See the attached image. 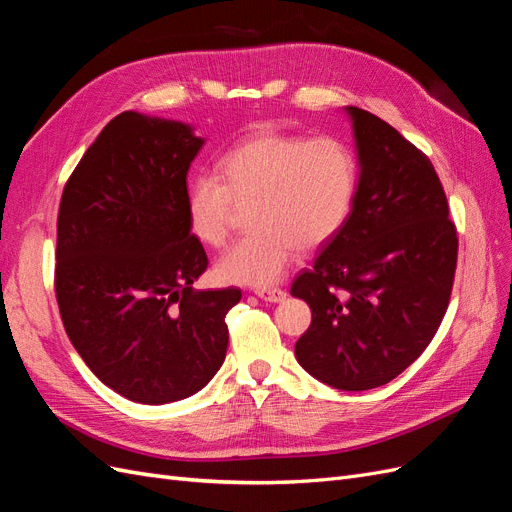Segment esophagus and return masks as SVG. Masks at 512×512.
<instances>
[{"label":"esophagus","mask_w":512,"mask_h":512,"mask_svg":"<svg viewBox=\"0 0 512 512\" xmlns=\"http://www.w3.org/2000/svg\"><path fill=\"white\" fill-rule=\"evenodd\" d=\"M256 294L262 301H269V303H280L286 299V290L282 288H256Z\"/></svg>","instance_id":"34e87169"}]
</instances>
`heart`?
<instances>
[{"instance_id":"heart-1","label":"heart","mask_w":512,"mask_h":512,"mask_svg":"<svg viewBox=\"0 0 512 512\" xmlns=\"http://www.w3.org/2000/svg\"><path fill=\"white\" fill-rule=\"evenodd\" d=\"M218 173L185 185V218L200 243L222 247L237 205L254 203V230L215 262V275L237 286H271L299 247L316 250L335 237L356 192V160L333 136L260 132L226 151Z\"/></svg>"}]
</instances>
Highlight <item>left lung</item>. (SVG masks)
I'll list each match as a JSON object with an SVG mask.
<instances>
[{"mask_svg": "<svg viewBox=\"0 0 512 512\" xmlns=\"http://www.w3.org/2000/svg\"><path fill=\"white\" fill-rule=\"evenodd\" d=\"M361 177L352 209L290 294L312 309L294 344L305 371L339 391L376 389L436 335L457 269V228L431 160L393 126L348 106Z\"/></svg>", "mask_w": 512, "mask_h": 512, "instance_id": "8db88e82", "label": "left lung"}]
</instances>
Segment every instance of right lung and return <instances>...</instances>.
Wrapping results in <instances>:
<instances>
[{"instance_id":"obj_1","label":"right lung","mask_w":512,"mask_h":512,"mask_svg":"<svg viewBox=\"0 0 512 512\" xmlns=\"http://www.w3.org/2000/svg\"><path fill=\"white\" fill-rule=\"evenodd\" d=\"M203 138L181 121L126 111L72 170L57 215L55 297L72 346L138 404L194 395L228 348L239 288L194 290L209 258L185 218Z\"/></svg>"}]
</instances>
